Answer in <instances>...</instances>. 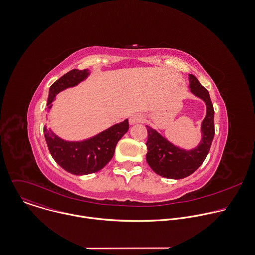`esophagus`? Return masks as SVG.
Returning a JSON list of instances; mask_svg holds the SVG:
<instances>
[{"label": "esophagus", "mask_w": 255, "mask_h": 255, "mask_svg": "<svg viewBox=\"0 0 255 255\" xmlns=\"http://www.w3.org/2000/svg\"><path fill=\"white\" fill-rule=\"evenodd\" d=\"M141 120H142V116H141V115H139V114H134V115H131V116H130V118H129V123H130L131 125H134V124L140 122Z\"/></svg>", "instance_id": "34e87169"}]
</instances>
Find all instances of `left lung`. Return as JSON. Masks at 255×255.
Masks as SVG:
<instances>
[{
    "mask_svg": "<svg viewBox=\"0 0 255 255\" xmlns=\"http://www.w3.org/2000/svg\"><path fill=\"white\" fill-rule=\"evenodd\" d=\"M189 81L191 92L201 98L207 106V114L201 126L202 139L199 145L190 150L180 148L151 126H146L148 131L147 163L156 174L168 179H184L198 170L207 158L215 136V110L209 91L195 75L189 74Z\"/></svg>",
    "mask_w": 255,
    "mask_h": 255,
    "instance_id": "1",
    "label": "left lung"
}]
</instances>
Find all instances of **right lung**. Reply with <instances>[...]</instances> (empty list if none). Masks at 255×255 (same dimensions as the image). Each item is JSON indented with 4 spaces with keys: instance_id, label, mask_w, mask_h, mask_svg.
Segmentation results:
<instances>
[{
    "instance_id": "add662e5",
    "label": "right lung",
    "mask_w": 255,
    "mask_h": 255,
    "mask_svg": "<svg viewBox=\"0 0 255 255\" xmlns=\"http://www.w3.org/2000/svg\"><path fill=\"white\" fill-rule=\"evenodd\" d=\"M88 69H72L57 79L48 91L46 111L49 113L55 96L62 90L74 87L89 76ZM129 129L128 119L81 141H67L50 128H43L44 138L53 160L66 172L82 176L96 173L112 159L118 141Z\"/></svg>"
}]
</instances>
